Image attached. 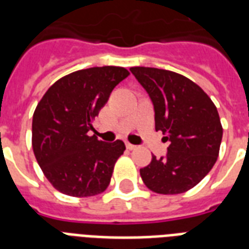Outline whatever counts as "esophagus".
<instances>
[{"label":"esophagus","mask_w":249,"mask_h":249,"mask_svg":"<svg viewBox=\"0 0 249 249\" xmlns=\"http://www.w3.org/2000/svg\"><path fill=\"white\" fill-rule=\"evenodd\" d=\"M125 146H126V148H128V150H136L137 148V146H134V144H132V143H129V142H126V143H125Z\"/></svg>","instance_id":"obj_1"}]
</instances>
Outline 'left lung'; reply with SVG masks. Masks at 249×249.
Wrapping results in <instances>:
<instances>
[{
	"label": "left lung",
	"instance_id": "8db88e82",
	"mask_svg": "<svg viewBox=\"0 0 249 249\" xmlns=\"http://www.w3.org/2000/svg\"><path fill=\"white\" fill-rule=\"evenodd\" d=\"M151 98L155 129L169 142L168 154L140 169L142 181L156 194H182L212 169L220 152L222 125L214 103L200 86L176 72L130 68Z\"/></svg>",
	"mask_w": 249,
	"mask_h": 249
}]
</instances>
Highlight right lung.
<instances>
[{
	"instance_id": "1",
	"label": "right lung",
	"mask_w": 249,
	"mask_h": 249,
	"mask_svg": "<svg viewBox=\"0 0 249 249\" xmlns=\"http://www.w3.org/2000/svg\"><path fill=\"white\" fill-rule=\"evenodd\" d=\"M123 67H93L72 72L53 84L38 102L32 120V147L49 182L70 196H94L109 185L125 144L106 143L91 123L117 84L128 77Z\"/></svg>"
}]
</instances>
